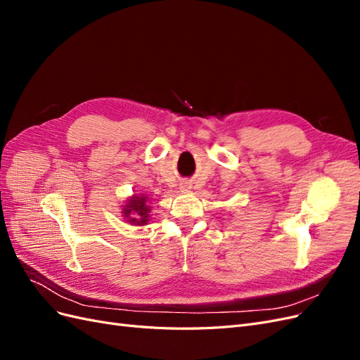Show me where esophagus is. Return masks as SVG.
I'll return each mask as SVG.
<instances>
[{"mask_svg":"<svg viewBox=\"0 0 360 360\" xmlns=\"http://www.w3.org/2000/svg\"><path fill=\"white\" fill-rule=\"evenodd\" d=\"M184 188H188V184H184Z\"/></svg>","mask_w":360,"mask_h":360,"instance_id":"esophagus-1","label":"esophagus"}]
</instances>
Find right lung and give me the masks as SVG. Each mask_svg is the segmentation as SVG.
I'll list each match as a JSON object with an SVG mask.
<instances>
[{"instance_id":"obj_1","label":"right lung","mask_w":360,"mask_h":360,"mask_svg":"<svg viewBox=\"0 0 360 360\" xmlns=\"http://www.w3.org/2000/svg\"><path fill=\"white\" fill-rule=\"evenodd\" d=\"M151 205L146 193H134L122 205L123 219L136 226H144L150 221Z\"/></svg>"}]
</instances>
